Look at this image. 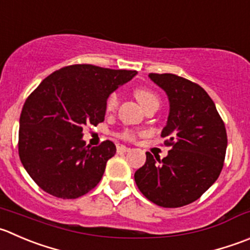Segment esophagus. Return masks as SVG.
<instances>
[{
  "instance_id": "esophagus-1",
  "label": "esophagus",
  "mask_w": 250,
  "mask_h": 250,
  "mask_svg": "<svg viewBox=\"0 0 250 250\" xmlns=\"http://www.w3.org/2000/svg\"><path fill=\"white\" fill-rule=\"evenodd\" d=\"M130 147L125 146V145H117V152H127L129 151Z\"/></svg>"
}]
</instances>
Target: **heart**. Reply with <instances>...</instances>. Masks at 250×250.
Instances as JSON below:
<instances>
[{
	"instance_id": "obj_1",
	"label": "heart",
	"mask_w": 250,
	"mask_h": 250,
	"mask_svg": "<svg viewBox=\"0 0 250 250\" xmlns=\"http://www.w3.org/2000/svg\"><path fill=\"white\" fill-rule=\"evenodd\" d=\"M133 94H134L135 99L139 101L140 105L144 108L149 107V106L152 105H160V99L151 89L145 88V86H138L133 90ZM118 106V95L117 93H111L108 94L107 98H106L105 101V110L107 112H113V111L117 108ZM120 135L122 139L125 140H133L134 139V133L129 129H125L120 133Z\"/></svg>"
}]
</instances>
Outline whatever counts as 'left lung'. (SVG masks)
Returning <instances> with one entry per match:
<instances>
[{
	"mask_svg": "<svg viewBox=\"0 0 250 250\" xmlns=\"http://www.w3.org/2000/svg\"><path fill=\"white\" fill-rule=\"evenodd\" d=\"M166 91L169 115L161 133L168 155L146 152L135 183L146 199L162 208H181L199 199L219 178L227 147L225 123L214 101L197 83L171 73H150Z\"/></svg>",
	"mask_w": 250,
	"mask_h": 250,
	"instance_id": "1",
	"label": "left lung"
}]
</instances>
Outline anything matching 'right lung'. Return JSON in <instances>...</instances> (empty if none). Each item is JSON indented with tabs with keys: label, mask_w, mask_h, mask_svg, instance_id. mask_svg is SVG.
I'll list each match as a JSON object with an SVG mask.
<instances>
[{
	"label": "right lung",
	"mask_w": 250,
	"mask_h": 250,
	"mask_svg": "<svg viewBox=\"0 0 250 250\" xmlns=\"http://www.w3.org/2000/svg\"><path fill=\"white\" fill-rule=\"evenodd\" d=\"M135 74L72 64L46 77L28 96L19 120L18 152L41 189L56 198L76 199L98 186L116 146L110 140L86 146L83 127L104 122L107 95Z\"/></svg>",
	"instance_id": "right-lung-1"
}]
</instances>
